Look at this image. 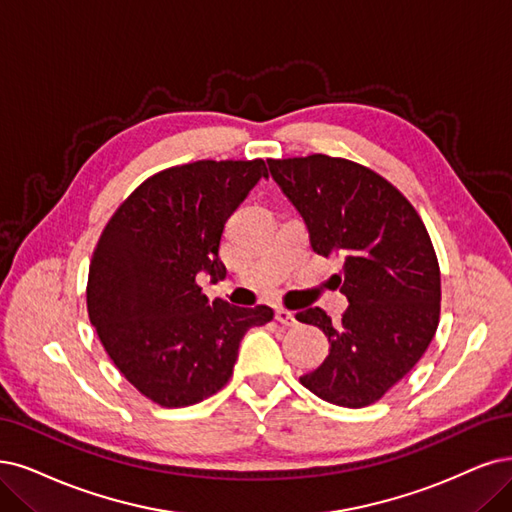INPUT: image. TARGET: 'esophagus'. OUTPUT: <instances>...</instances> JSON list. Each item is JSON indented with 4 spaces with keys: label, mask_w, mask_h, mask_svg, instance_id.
<instances>
[{
    "label": "esophagus",
    "mask_w": 512,
    "mask_h": 512,
    "mask_svg": "<svg viewBox=\"0 0 512 512\" xmlns=\"http://www.w3.org/2000/svg\"><path fill=\"white\" fill-rule=\"evenodd\" d=\"M276 320L280 325H285V327H293L297 320H295V314L293 312H289V310H285V308H278L276 310Z\"/></svg>",
    "instance_id": "esophagus-1"
}]
</instances>
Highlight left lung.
Returning a JSON list of instances; mask_svg holds the SVG:
<instances>
[{"instance_id":"8db88e82","label":"left lung","mask_w":512,"mask_h":512,"mask_svg":"<svg viewBox=\"0 0 512 512\" xmlns=\"http://www.w3.org/2000/svg\"><path fill=\"white\" fill-rule=\"evenodd\" d=\"M268 164L304 217L314 253L344 257L335 274L350 301L342 323L320 308L295 316L329 339L325 363L299 382L327 403L367 407L415 367L439 327L441 272L426 225L363 164L325 154Z\"/></svg>"}]
</instances>
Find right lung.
<instances>
[{"label":"right lung","mask_w":512,"mask_h":512,"mask_svg":"<svg viewBox=\"0 0 512 512\" xmlns=\"http://www.w3.org/2000/svg\"><path fill=\"white\" fill-rule=\"evenodd\" d=\"M268 179L263 160H198L143 181L92 253L86 304L103 348L126 380L162 407L196 405L232 377L240 339L272 308L208 299L198 274L225 278V221Z\"/></svg>","instance_id":"add662e5"}]
</instances>
